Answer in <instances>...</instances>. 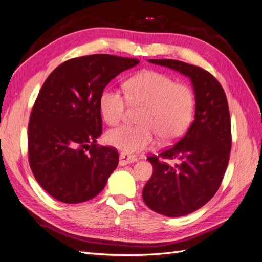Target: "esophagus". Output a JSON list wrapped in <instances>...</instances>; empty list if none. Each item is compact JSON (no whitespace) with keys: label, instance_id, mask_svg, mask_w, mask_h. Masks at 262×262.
Here are the masks:
<instances>
[{"label":"esophagus","instance_id":"esophagus-1","mask_svg":"<svg viewBox=\"0 0 262 262\" xmlns=\"http://www.w3.org/2000/svg\"><path fill=\"white\" fill-rule=\"evenodd\" d=\"M137 160L138 159H137L136 156L129 155V154H121L119 164H120V166H124V165H127V164H132V162H136Z\"/></svg>","mask_w":262,"mask_h":262}]
</instances>
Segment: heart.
<instances>
[{
  "instance_id": "heart-1",
  "label": "heart",
  "mask_w": 262,
  "mask_h": 262,
  "mask_svg": "<svg viewBox=\"0 0 262 262\" xmlns=\"http://www.w3.org/2000/svg\"><path fill=\"white\" fill-rule=\"evenodd\" d=\"M124 94L114 87L104 89L98 100L104 121L116 125L122 120L127 103L142 106L138 125H121L110 130L106 142L123 152L148 149L156 136L162 142H171L187 130L195 111V95L187 84L177 83L158 71H142L127 78Z\"/></svg>"
}]
</instances>
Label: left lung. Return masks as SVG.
<instances>
[{
    "instance_id": "left-lung-1",
    "label": "left lung",
    "mask_w": 262,
    "mask_h": 262,
    "mask_svg": "<svg viewBox=\"0 0 262 262\" xmlns=\"http://www.w3.org/2000/svg\"><path fill=\"white\" fill-rule=\"evenodd\" d=\"M149 61L188 76L195 90V120L176 144L148 157L154 173L142 191L152 211L184 216L205 205L222 184L232 146L229 104L222 85L202 67L175 59ZM169 159L178 164L169 165Z\"/></svg>"
}]
</instances>
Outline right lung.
<instances>
[{
    "mask_svg": "<svg viewBox=\"0 0 262 262\" xmlns=\"http://www.w3.org/2000/svg\"><path fill=\"white\" fill-rule=\"evenodd\" d=\"M136 58L95 54L60 63L45 80L28 125L34 178L57 201L92 200L119 164L118 150L96 144L102 135V91Z\"/></svg>",
    "mask_w": 262,
    "mask_h": 262,
    "instance_id": "1",
    "label": "right lung"
}]
</instances>
